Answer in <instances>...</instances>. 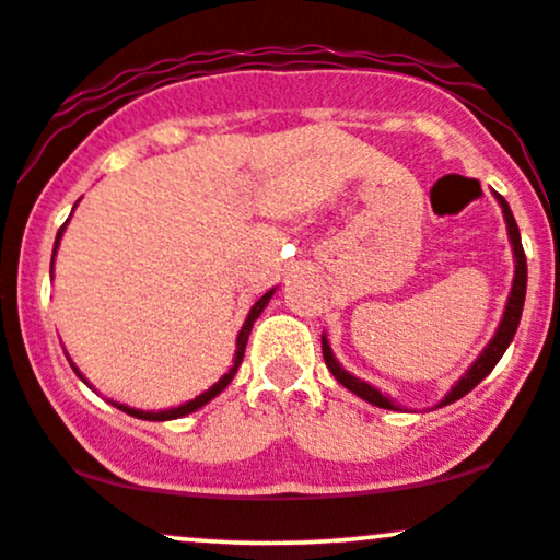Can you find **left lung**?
Returning <instances> with one entry per match:
<instances>
[{
	"mask_svg": "<svg viewBox=\"0 0 560 560\" xmlns=\"http://www.w3.org/2000/svg\"><path fill=\"white\" fill-rule=\"evenodd\" d=\"M492 195L500 202V208H503V218H505V226H508V240H511V247H513V262H516V271H513V287H511V294H508L503 320H500L498 331H494V337L490 339V345H487L485 350H481V355L471 363V369H468L466 374L453 384V389H450L447 395L442 397L436 408H442V405H450V402L460 400V397L468 395V392L477 387L481 378L490 374L494 365H498L500 358H503V352L508 350V345H511L513 337H516L518 320H522L524 298H526V255H524V247H522V234H518L516 218H513L511 208H508L505 197L498 195V191H492ZM320 350H324L326 369L331 371V376L337 378V382L342 384L345 389H350L352 395H358L365 402L376 405V408L400 410V405H397L395 400H389V397L384 395V392H378L376 387H371L369 382H363V378L352 376L350 371H345L342 365H339L337 358H334L331 345H329V339H326V334H320Z\"/></svg>",
	"mask_w": 560,
	"mask_h": 560,
	"instance_id": "left-lung-1",
	"label": "left lung"
}]
</instances>
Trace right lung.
I'll return each mask as SVG.
<instances>
[{"label": "right lung", "instance_id": "add662e5", "mask_svg": "<svg viewBox=\"0 0 560 560\" xmlns=\"http://www.w3.org/2000/svg\"><path fill=\"white\" fill-rule=\"evenodd\" d=\"M70 221V218H68ZM68 221L62 223L60 226V231H57V240H55V249H52V271H55V255H57V247H60V240H62V231H66V226H68ZM273 292L276 289H268L266 294H262V298L255 302L253 307H249V313H247V318H244V326L240 329V337H236V355H234V365H231L229 369V374H223L221 378H218V382L213 384V387L210 389H205L202 395H197L195 400H189V402H184V405H178V408H168V410H139V408H131V405H124V402H113L115 408L118 410H124V413H128V416H133V419H144V421H171V419H182V416H189V413H195V410H199L202 408V405H208L210 400H213V397H218L221 395L223 389L229 387L231 384V378H234V374H236V369H240V363H242V358H244V347H247V339H249V331H253V324L255 320H258V316L262 313V307L268 305V302H271V298H273ZM70 361V358H68ZM73 365V363H70ZM73 371L75 374L81 376V382H86V378H83V374L79 369H75L73 365ZM89 384V382H86Z\"/></svg>", "mask_w": 560, "mask_h": 560}]
</instances>
